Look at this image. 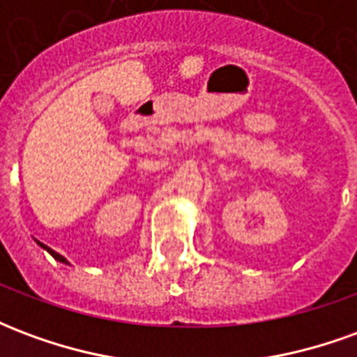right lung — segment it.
I'll list each match as a JSON object with an SVG mask.
<instances>
[{
    "label": "right lung",
    "instance_id": "add662e5",
    "mask_svg": "<svg viewBox=\"0 0 357 357\" xmlns=\"http://www.w3.org/2000/svg\"><path fill=\"white\" fill-rule=\"evenodd\" d=\"M36 243H38V245H40V247L43 248V250H47V252H50L51 256H53V258H55V260H57V262H61V264H66V266H70V262H68V260H66L65 256H61L59 255V252H55V250H53V248H50L47 247V245H43V243H40V241L38 239H34Z\"/></svg>",
    "mask_w": 357,
    "mask_h": 357
}]
</instances>
